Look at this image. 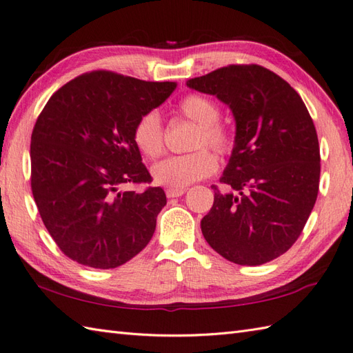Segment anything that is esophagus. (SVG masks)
Returning <instances> with one entry per match:
<instances>
[{
  "mask_svg": "<svg viewBox=\"0 0 353 353\" xmlns=\"http://www.w3.org/2000/svg\"><path fill=\"white\" fill-rule=\"evenodd\" d=\"M165 194H167L168 199H174V196L183 195V194H185V190H167Z\"/></svg>",
  "mask_w": 353,
  "mask_h": 353,
  "instance_id": "34e87169",
  "label": "esophagus"
}]
</instances>
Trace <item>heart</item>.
Returning <instances> with one entry per match:
<instances>
[{"mask_svg":"<svg viewBox=\"0 0 353 353\" xmlns=\"http://www.w3.org/2000/svg\"><path fill=\"white\" fill-rule=\"evenodd\" d=\"M179 111L183 117L199 125V132L194 139V149L208 145L219 154L232 150L233 138L230 132L219 125V108L209 97L201 94H188L179 103ZM137 149L145 158H159L165 150L163 128L158 112L150 111L139 117L132 132ZM218 167L215 154L208 149L194 153L179 154L157 163L152 168L154 182L168 190H183L194 182L210 176Z\"/></svg>","mask_w":353,"mask_h":353,"instance_id":"heart-1","label":"heart"}]
</instances>
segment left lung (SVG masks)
I'll list each match as a JSON object with an SVG mask.
<instances>
[{
  "instance_id": "1",
  "label": "left lung",
  "mask_w": 353,
  "mask_h": 353,
  "mask_svg": "<svg viewBox=\"0 0 353 353\" xmlns=\"http://www.w3.org/2000/svg\"><path fill=\"white\" fill-rule=\"evenodd\" d=\"M232 110L236 137L230 161L201 219L204 239L224 259L259 266L296 242L314 208L321 150L305 103L276 73L232 64L186 81Z\"/></svg>"
}]
</instances>
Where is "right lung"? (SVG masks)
I'll list each match as a JSON object with an SVG mask.
<instances>
[{
    "label": "right lung",
    "mask_w": 353,
    "mask_h": 353,
    "mask_svg": "<svg viewBox=\"0 0 353 353\" xmlns=\"http://www.w3.org/2000/svg\"><path fill=\"white\" fill-rule=\"evenodd\" d=\"M176 83L108 70L69 81L51 96L31 134V191L49 234L69 259L94 269L126 263L145 248L167 204L134 143L137 120Z\"/></svg>",
    "instance_id": "right-lung-1"
}]
</instances>
